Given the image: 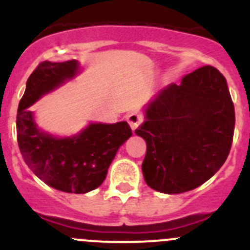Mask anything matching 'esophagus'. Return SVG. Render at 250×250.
<instances>
[{
  "label": "esophagus",
  "mask_w": 250,
  "mask_h": 250,
  "mask_svg": "<svg viewBox=\"0 0 250 250\" xmlns=\"http://www.w3.org/2000/svg\"><path fill=\"white\" fill-rule=\"evenodd\" d=\"M127 121H128V125H129L130 129L134 132V130L138 128V125H139V123L142 122V117H140L138 113H130V115L127 117Z\"/></svg>",
  "instance_id": "1"
}]
</instances>
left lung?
<instances>
[{"label": "left lung", "instance_id": "obj_1", "mask_svg": "<svg viewBox=\"0 0 250 250\" xmlns=\"http://www.w3.org/2000/svg\"><path fill=\"white\" fill-rule=\"evenodd\" d=\"M135 134L146 142L142 165L150 188L165 194L195 189L226 161L234 107L225 77L211 66L169 84L143 107Z\"/></svg>", "mask_w": 250, "mask_h": 250}]
</instances>
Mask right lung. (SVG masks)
<instances>
[{"mask_svg": "<svg viewBox=\"0 0 250 250\" xmlns=\"http://www.w3.org/2000/svg\"><path fill=\"white\" fill-rule=\"evenodd\" d=\"M82 72L77 60L39 64L26 82L17 116V140L29 168L47 186L76 194L101 186L121 145L132 137L125 121L90 122L72 135H53L39 127L29 107Z\"/></svg>", "mask_w": 250, "mask_h": 250, "instance_id": "obj_1", "label": "right lung"}]
</instances>
